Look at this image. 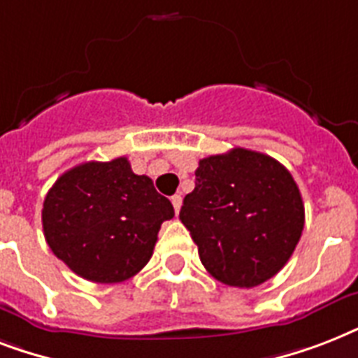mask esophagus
Returning <instances> with one entry per match:
<instances>
[{"mask_svg": "<svg viewBox=\"0 0 358 358\" xmlns=\"http://www.w3.org/2000/svg\"><path fill=\"white\" fill-rule=\"evenodd\" d=\"M171 202H173L174 212L178 213L180 208H182V196H180V195H173V196H171Z\"/></svg>", "mask_w": 358, "mask_h": 358, "instance_id": "obj_1", "label": "esophagus"}]
</instances>
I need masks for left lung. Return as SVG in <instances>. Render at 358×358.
<instances>
[{
	"mask_svg": "<svg viewBox=\"0 0 358 358\" xmlns=\"http://www.w3.org/2000/svg\"><path fill=\"white\" fill-rule=\"evenodd\" d=\"M180 221L213 278L255 288L294 255L305 227L299 187L284 165L262 152L232 148L204 157Z\"/></svg>",
	"mask_w": 358,
	"mask_h": 358,
	"instance_id": "1",
	"label": "left lung"
}]
</instances>
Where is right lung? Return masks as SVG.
<instances>
[{"mask_svg":"<svg viewBox=\"0 0 358 358\" xmlns=\"http://www.w3.org/2000/svg\"><path fill=\"white\" fill-rule=\"evenodd\" d=\"M169 199L126 157L87 162L61 174L44 199L42 229L59 260L91 282L128 280L148 264Z\"/></svg>","mask_w":358,"mask_h":358,"instance_id":"1","label":"right lung"}]
</instances>
